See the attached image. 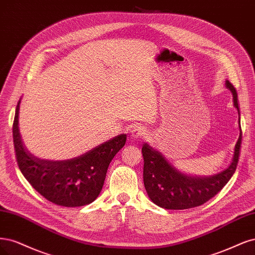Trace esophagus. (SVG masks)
<instances>
[{
  "mask_svg": "<svg viewBox=\"0 0 255 255\" xmlns=\"http://www.w3.org/2000/svg\"><path fill=\"white\" fill-rule=\"evenodd\" d=\"M144 133H145V130L141 127H135L131 130V136H132L133 138L141 137L142 135H144Z\"/></svg>",
  "mask_w": 255,
  "mask_h": 255,
  "instance_id": "34e87169",
  "label": "esophagus"
}]
</instances>
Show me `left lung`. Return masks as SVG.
<instances>
[{
    "mask_svg": "<svg viewBox=\"0 0 255 255\" xmlns=\"http://www.w3.org/2000/svg\"><path fill=\"white\" fill-rule=\"evenodd\" d=\"M226 87L233 95L234 107L240 114L237 102V92L229 80ZM241 128V124H240ZM242 145L241 134L235 145L232 163L219 174L209 177H198L183 174L172 166L163 157L162 153L153 149L147 143L143 144L142 153L144 158L143 179L145 190L150 200L158 207L167 210L191 209L209 201L229 182L236 170L240 159Z\"/></svg>",
    "mask_w": 255,
    "mask_h": 255,
    "instance_id": "left-lung-1",
    "label": "left lung"
}]
</instances>
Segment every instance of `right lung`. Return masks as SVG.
I'll use <instances>...</instances> for the list:
<instances>
[{
	"mask_svg": "<svg viewBox=\"0 0 255 255\" xmlns=\"http://www.w3.org/2000/svg\"><path fill=\"white\" fill-rule=\"evenodd\" d=\"M19 101L12 125L15 158L23 176L45 199L61 207H81L100 195L109 164L126 143L119 134L77 158L63 161L35 157L24 145L19 131Z\"/></svg>",
	"mask_w": 255,
	"mask_h": 255,
	"instance_id": "right-lung-1",
	"label": "right lung"
}]
</instances>
